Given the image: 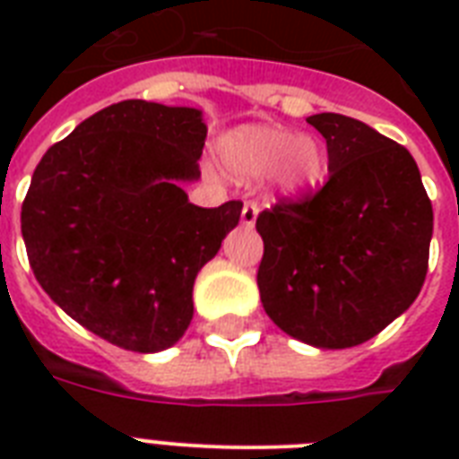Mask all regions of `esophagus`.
<instances>
[{
    "label": "esophagus",
    "instance_id": "obj_1",
    "mask_svg": "<svg viewBox=\"0 0 459 459\" xmlns=\"http://www.w3.org/2000/svg\"><path fill=\"white\" fill-rule=\"evenodd\" d=\"M257 214H259V207L255 202H245L243 204V214H240V221H243L245 229H252L255 221H257Z\"/></svg>",
    "mask_w": 459,
    "mask_h": 459
}]
</instances>
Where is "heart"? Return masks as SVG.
Returning a JSON list of instances; mask_svg holds the SVG:
<instances>
[{
    "instance_id": "obj_1",
    "label": "heart",
    "mask_w": 459,
    "mask_h": 459,
    "mask_svg": "<svg viewBox=\"0 0 459 459\" xmlns=\"http://www.w3.org/2000/svg\"><path fill=\"white\" fill-rule=\"evenodd\" d=\"M223 164L243 180L272 176L283 193L300 195L324 176V150L314 138L295 135L279 126H240L221 138Z\"/></svg>"
}]
</instances>
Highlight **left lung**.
<instances>
[{"label": "left lung", "mask_w": 459, "mask_h": 459, "mask_svg": "<svg viewBox=\"0 0 459 459\" xmlns=\"http://www.w3.org/2000/svg\"><path fill=\"white\" fill-rule=\"evenodd\" d=\"M328 180L257 216L259 298L298 341L342 350L369 341L420 295L434 209L405 147L357 118L314 114Z\"/></svg>", "instance_id": "8db88e82"}]
</instances>
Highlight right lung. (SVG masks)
I'll return each instance as SVG.
<instances>
[{
    "mask_svg": "<svg viewBox=\"0 0 459 459\" xmlns=\"http://www.w3.org/2000/svg\"><path fill=\"white\" fill-rule=\"evenodd\" d=\"M207 126L193 107L126 100L85 118L39 159L21 209L32 273L64 312L133 352L178 342L197 272L240 221L243 202L204 209Z\"/></svg>",
    "mask_w": 459,
    "mask_h": 459,
    "instance_id": "add662e5",
    "label": "right lung"
}]
</instances>
